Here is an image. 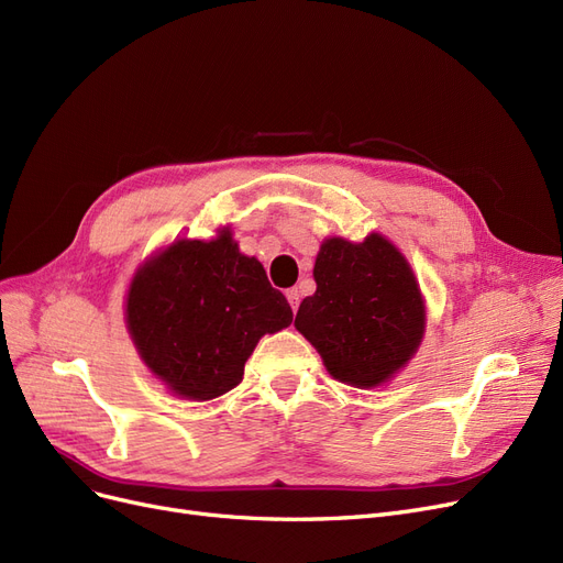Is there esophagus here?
<instances>
[{"instance_id": "obj_1", "label": "esophagus", "mask_w": 563, "mask_h": 563, "mask_svg": "<svg viewBox=\"0 0 563 563\" xmlns=\"http://www.w3.org/2000/svg\"><path fill=\"white\" fill-rule=\"evenodd\" d=\"M285 297H287L289 306H292V310H297V308H299V301H301V292H299L297 287H289L287 292H285Z\"/></svg>"}]
</instances>
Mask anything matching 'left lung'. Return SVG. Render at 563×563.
Segmentation results:
<instances>
[{"mask_svg":"<svg viewBox=\"0 0 563 563\" xmlns=\"http://www.w3.org/2000/svg\"><path fill=\"white\" fill-rule=\"evenodd\" d=\"M295 327L327 371L352 387H378L404 368L424 336V299L406 257L385 236L327 239Z\"/></svg>","mask_w":563,"mask_h":563,"instance_id":"left-lung-1","label":"left lung"}]
</instances>
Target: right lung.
<instances>
[{"instance_id":"add662e5","label":"right lung","mask_w":563,"mask_h":563,"mask_svg":"<svg viewBox=\"0 0 563 563\" xmlns=\"http://www.w3.org/2000/svg\"><path fill=\"white\" fill-rule=\"evenodd\" d=\"M124 316L145 366L178 397L208 401L243 380L260 339L289 327L292 308L224 227L213 241L183 239L145 262Z\"/></svg>"}]
</instances>
